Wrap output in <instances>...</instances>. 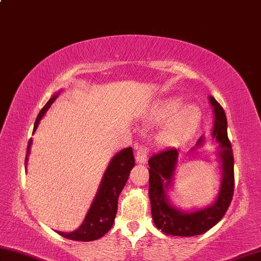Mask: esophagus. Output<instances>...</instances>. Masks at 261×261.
<instances>
[{"label":"esophagus","instance_id":"esophagus-1","mask_svg":"<svg viewBox=\"0 0 261 261\" xmlns=\"http://www.w3.org/2000/svg\"><path fill=\"white\" fill-rule=\"evenodd\" d=\"M148 150L145 147H139L136 149V163L138 164H145L147 162Z\"/></svg>","mask_w":261,"mask_h":261}]
</instances>
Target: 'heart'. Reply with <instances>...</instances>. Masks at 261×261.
Segmentation results:
<instances>
[{"mask_svg": "<svg viewBox=\"0 0 261 261\" xmlns=\"http://www.w3.org/2000/svg\"><path fill=\"white\" fill-rule=\"evenodd\" d=\"M202 110L196 104H186L179 96H170L158 102L150 114L153 125H166L159 132L157 142L162 147H174L189 139L202 121Z\"/></svg>", "mask_w": 261, "mask_h": 261, "instance_id": "heart-1", "label": "heart"}]
</instances>
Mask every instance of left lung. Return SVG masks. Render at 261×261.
I'll list each match as a JSON object with an SVG mask.
<instances>
[{"label":"left lung","mask_w":261,"mask_h":261,"mask_svg":"<svg viewBox=\"0 0 261 261\" xmlns=\"http://www.w3.org/2000/svg\"><path fill=\"white\" fill-rule=\"evenodd\" d=\"M213 110L212 138L218 147L216 154L221 170V181L217 197L203 207L182 210L172 202L170 189L175 184L179 152L176 149H165L149 159V198L154 226L166 235L190 237L202 235L221 220L229 207L234 194V156L227 135V118L220 104L208 96ZM205 136L202 135L189 151L203 148Z\"/></svg>","instance_id":"1"}]
</instances>
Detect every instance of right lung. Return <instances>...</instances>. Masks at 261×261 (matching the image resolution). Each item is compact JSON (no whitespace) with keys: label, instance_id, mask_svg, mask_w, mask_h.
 Here are the masks:
<instances>
[{"label":"right lung","instance_id":"add662e5","mask_svg":"<svg viewBox=\"0 0 261 261\" xmlns=\"http://www.w3.org/2000/svg\"><path fill=\"white\" fill-rule=\"evenodd\" d=\"M62 91L63 89L54 94L51 98L44 105V108L41 110L34 123L33 134L38 129L41 119L44 117V114L47 113L49 108L51 107V104L61 95ZM32 143L33 142H32L31 139L29 141V145H27L25 170H27V162H29ZM134 166L135 161L133 156V149L130 147L122 149L114 154L108 164L107 168H105L97 191H96L93 202H91L81 225L72 231H56L57 234L65 237L67 240L80 242L98 240L107 234L112 228L114 218H116L119 195H120L121 190L125 187L128 177H129L132 168Z\"/></svg>","mask_w":261,"mask_h":261}]
</instances>
